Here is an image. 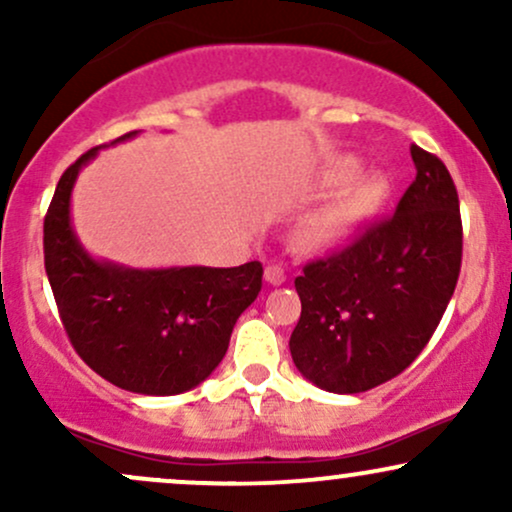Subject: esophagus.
<instances>
[{
    "mask_svg": "<svg viewBox=\"0 0 512 512\" xmlns=\"http://www.w3.org/2000/svg\"><path fill=\"white\" fill-rule=\"evenodd\" d=\"M264 281H267L269 286H281L286 281V272L281 267H276V264H267V267H264Z\"/></svg>",
    "mask_w": 512,
    "mask_h": 512,
    "instance_id": "34e87169",
    "label": "esophagus"
}]
</instances>
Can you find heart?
<instances>
[{
    "mask_svg": "<svg viewBox=\"0 0 512 512\" xmlns=\"http://www.w3.org/2000/svg\"><path fill=\"white\" fill-rule=\"evenodd\" d=\"M363 173L354 156L334 158L322 170L320 185L339 190L303 223V240L315 250L344 248L370 226L390 199L392 185L385 175Z\"/></svg>",
    "mask_w": 512,
    "mask_h": 512,
    "instance_id": "heart-1",
    "label": "heart"
}]
</instances>
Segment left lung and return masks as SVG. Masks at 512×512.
<instances>
[{
  "label": "left lung",
  "instance_id": "left-lung-1",
  "mask_svg": "<svg viewBox=\"0 0 512 512\" xmlns=\"http://www.w3.org/2000/svg\"><path fill=\"white\" fill-rule=\"evenodd\" d=\"M416 178L395 216L305 264L291 358L305 380L356 395L402 373L436 332L462 264L460 199L448 168L411 144Z\"/></svg>",
  "mask_w": 512,
  "mask_h": 512
}]
</instances>
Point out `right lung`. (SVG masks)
Here are the masks:
<instances>
[{"mask_svg": "<svg viewBox=\"0 0 512 512\" xmlns=\"http://www.w3.org/2000/svg\"><path fill=\"white\" fill-rule=\"evenodd\" d=\"M98 149L64 170L45 216V272L62 325L76 354L108 383L137 395H180L226 356L233 325L262 289V264L137 269L93 257L74 231L72 192Z\"/></svg>", "mask_w": 512, "mask_h": 512, "instance_id": "right-lung-1", "label": "right lung"}]
</instances>
